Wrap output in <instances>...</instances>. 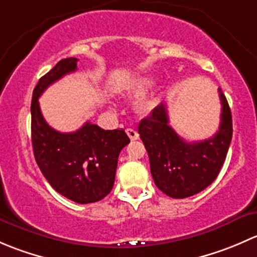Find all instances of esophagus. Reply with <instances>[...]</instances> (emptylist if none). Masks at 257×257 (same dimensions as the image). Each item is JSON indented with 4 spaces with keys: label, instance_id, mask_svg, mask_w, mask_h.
I'll return each instance as SVG.
<instances>
[{
    "label": "esophagus",
    "instance_id": "34e87169",
    "mask_svg": "<svg viewBox=\"0 0 257 257\" xmlns=\"http://www.w3.org/2000/svg\"><path fill=\"white\" fill-rule=\"evenodd\" d=\"M126 134H128V137L131 138V141H137V139H139V134L136 129L128 128L126 129Z\"/></svg>",
    "mask_w": 257,
    "mask_h": 257
}]
</instances>
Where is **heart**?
Listing matches in <instances>:
<instances>
[{"mask_svg": "<svg viewBox=\"0 0 257 257\" xmlns=\"http://www.w3.org/2000/svg\"><path fill=\"white\" fill-rule=\"evenodd\" d=\"M145 87H147V83H143V84L138 85V88H137L136 92L137 93H142L144 92ZM153 107V102L150 99H143L141 103L138 104V109L141 110V112H148V110L150 109V108Z\"/></svg>", "mask_w": 257, "mask_h": 257, "instance_id": "heart-1", "label": "heart"}]
</instances>
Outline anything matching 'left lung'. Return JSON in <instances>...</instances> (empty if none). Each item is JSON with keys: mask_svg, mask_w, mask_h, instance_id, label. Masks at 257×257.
<instances>
[{"mask_svg": "<svg viewBox=\"0 0 257 257\" xmlns=\"http://www.w3.org/2000/svg\"><path fill=\"white\" fill-rule=\"evenodd\" d=\"M221 118L214 137L186 142L169 125L164 103L153 109L138 126L149 155L154 183L168 196L184 199L200 193L219 175L232 138V118L226 97L219 88Z\"/></svg>", "mask_w": 257, "mask_h": 257, "instance_id": "8db88e82", "label": "left lung"}]
</instances>
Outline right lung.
I'll use <instances>...</instances> for the list:
<instances>
[{
  "mask_svg": "<svg viewBox=\"0 0 257 257\" xmlns=\"http://www.w3.org/2000/svg\"><path fill=\"white\" fill-rule=\"evenodd\" d=\"M78 59L59 61L38 80L31 104V132L35 159L52 188L78 204L102 200L112 190L120 150L129 144L124 129L104 131L89 121L73 133L48 125L38 98L56 80L77 69Z\"/></svg>",
  "mask_w": 257,
  "mask_h": 257,
  "instance_id": "1",
  "label": "right lung"
}]
</instances>
